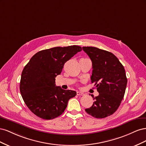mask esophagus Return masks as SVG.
I'll use <instances>...</instances> for the list:
<instances>
[{
	"label": "esophagus",
	"mask_w": 146,
	"mask_h": 146,
	"mask_svg": "<svg viewBox=\"0 0 146 146\" xmlns=\"http://www.w3.org/2000/svg\"><path fill=\"white\" fill-rule=\"evenodd\" d=\"M77 94L78 96H83L84 95V94L83 93V92H80V91H77Z\"/></svg>",
	"instance_id": "1"
}]
</instances>
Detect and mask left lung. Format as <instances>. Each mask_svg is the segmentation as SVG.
<instances>
[{"mask_svg": "<svg viewBox=\"0 0 146 146\" xmlns=\"http://www.w3.org/2000/svg\"><path fill=\"white\" fill-rule=\"evenodd\" d=\"M92 64L91 77L99 96H92L94 102L86 112L96 118L111 115L120 105L125 94L127 78L125 69L112 53L94 47H83Z\"/></svg>", "mask_w": 146, "mask_h": 146, "instance_id": "left-lung-1", "label": "left lung"}]
</instances>
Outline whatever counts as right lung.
I'll list each match as a JSON object with an SVG mask.
<instances>
[{
	"instance_id": "add662e5",
	"label": "right lung",
	"mask_w": 146,
	"mask_h": 146,
	"mask_svg": "<svg viewBox=\"0 0 146 146\" xmlns=\"http://www.w3.org/2000/svg\"><path fill=\"white\" fill-rule=\"evenodd\" d=\"M78 46L55 47L35 54L21 74L20 92L29 110L39 117L50 120L62 114L76 91L56 86L55 77L77 52Z\"/></svg>"
}]
</instances>
